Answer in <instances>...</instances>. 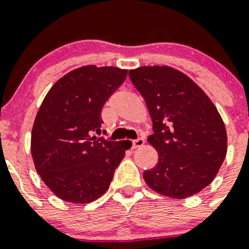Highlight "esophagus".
<instances>
[{
    "label": "esophagus",
    "mask_w": 249,
    "mask_h": 249,
    "mask_svg": "<svg viewBox=\"0 0 249 249\" xmlns=\"http://www.w3.org/2000/svg\"><path fill=\"white\" fill-rule=\"evenodd\" d=\"M143 143H144V140L142 139V137H139V139L132 141V147H134V148H139V147L143 146Z\"/></svg>",
    "instance_id": "34e87169"
}]
</instances>
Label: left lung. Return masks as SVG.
I'll return each instance as SVG.
<instances>
[{"label":"left lung","mask_w":249,"mask_h":249,"mask_svg":"<svg viewBox=\"0 0 249 249\" xmlns=\"http://www.w3.org/2000/svg\"><path fill=\"white\" fill-rule=\"evenodd\" d=\"M153 123L148 142L158 163L144 170L153 191L182 199L198 194L218 174L228 149L223 119L211 98L186 74L166 66L129 71Z\"/></svg>","instance_id":"8db88e82"}]
</instances>
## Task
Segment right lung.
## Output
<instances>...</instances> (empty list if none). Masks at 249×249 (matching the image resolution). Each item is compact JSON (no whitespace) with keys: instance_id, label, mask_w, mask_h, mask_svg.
<instances>
[{"instance_id":"1","label":"right lung","mask_w":249,"mask_h":249,"mask_svg":"<svg viewBox=\"0 0 249 249\" xmlns=\"http://www.w3.org/2000/svg\"><path fill=\"white\" fill-rule=\"evenodd\" d=\"M126 75V69L115 67H81L60 78L42 101L31 156L42 181L60 199L85 204L100 198L131 147L130 141L95 136L106 101Z\"/></svg>"}]
</instances>
